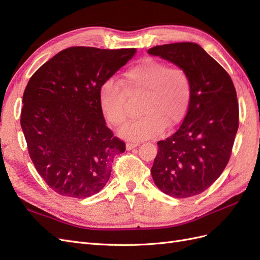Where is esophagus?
Here are the masks:
<instances>
[{
    "label": "esophagus",
    "mask_w": 260,
    "mask_h": 260,
    "mask_svg": "<svg viewBox=\"0 0 260 260\" xmlns=\"http://www.w3.org/2000/svg\"><path fill=\"white\" fill-rule=\"evenodd\" d=\"M137 146H139V143H127L125 144V148H127V151H130V149L135 148Z\"/></svg>",
    "instance_id": "esophagus-1"
}]
</instances>
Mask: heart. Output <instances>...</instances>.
<instances>
[{
  "label": "heart",
  "mask_w": 260,
  "mask_h": 260,
  "mask_svg": "<svg viewBox=\"0 0 260 260\" xmlns=\"http://www.w3.org/2000/svg\"><path fill=\"white\" fill-rule=\"evenodd\" d=\"M122 85L114 79L102 83L99 91L100 108L106 120L120 127L127 121V96L142 95V117L122 130L133 141L158 136L183 119L190 105L192 85L190 77L180 67H168L157 59L146 57L128 68L121 77ZM126 92H124V91Z\"/></svg>",
  "instance_id": "1"
}]
</instances>
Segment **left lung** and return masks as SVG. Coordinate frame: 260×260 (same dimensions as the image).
Listing matches in <instances>:
<instances>
[{"label":"left lung","mask_w":260,"mask_h":260,"mask_svg":"<svg viewBox=\"0 0 260 260\" xmlns=\"http://www.w3.org/2000/svg\"><path fill=\"white\" fill-rule=\"evenodd\" d=\"M184 69L192 93L184 120L158 141L151 174L161 192L176 199L201 194L222 174L239 128V103L230 76L199 44L157 45L147 51Z\"/></svg>","instance_id":"1"}]
</instances>
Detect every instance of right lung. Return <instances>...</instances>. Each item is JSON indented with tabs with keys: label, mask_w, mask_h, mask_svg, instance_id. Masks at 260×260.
Wrapping results in <instances>:
<instances>
[{
	"label": "right lung",
	"mask_w": 260,
	"mask_h": 260,
	"mask_svg": "<svg viewBox=\"0 0 260 260\" xmlns=\"http://www.w3.org/2000/svg\"><path fill=\"white\" fill-rule=\"evenodd\" d=\"M136 53L73 46L30 78L21 129L39 175L59 195L85 199L99 193L111 177L114 157L125 151L106 127L99 91Z\"/></svg>",
	"instance_id": "right-lung-1"
}]
</instances>
